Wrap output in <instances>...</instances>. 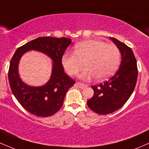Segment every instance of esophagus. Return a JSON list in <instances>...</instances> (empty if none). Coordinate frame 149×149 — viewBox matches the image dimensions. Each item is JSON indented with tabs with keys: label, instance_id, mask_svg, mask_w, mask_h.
I'll list each match as a JSON object with an SVG mask.
<instances>
[{
	"label": "esophagus",
	"instance_id": "34e87169",
	"mask_svg": "<svg viewBox=\"0 0 149 149\" xmlns=\"http://www.w3.org/2000/svg\"><path fill=\"white\" fill-rule=\"evenodd\" d=\"M76 85L80 89H84L88 87V85H87L86 84H84V83H76Z\"/></svg>",
	"mask_w": 149,
	"mask_h": 149
}]
</instances>
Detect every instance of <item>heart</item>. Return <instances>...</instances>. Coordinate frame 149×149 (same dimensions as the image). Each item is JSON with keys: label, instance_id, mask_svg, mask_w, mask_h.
Here are the masks:
<instances>
[{"label": "heart", "instance_id": "1", "mask_svg": "<svg viewBox=\"0 0 149 149\" xmlns=\"http://www.w3.org/2000/svg\"><path fill=\"white\" fill-rule=\"evenodd\" d=\"M120 52L116 45L106 43L100 40H88L75 46L74 53H65L61 57V64L70 76H76L84 67L80 74L83 79L96 77L103 80L111 76L118 68Z\"/></svg>", "mask_w": 149, "mask_h": 149}]
</instances>
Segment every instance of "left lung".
<instances>
[{"label":"left lung","instance_id":"obj_1","mask_svg":"<svg viewBox=\"0 0 149 149\" xmlns=\"http://www.w3.org/2000/svg\"><path fill=\"white\" fill-rule=\"evenodd\" d=\"M121 53L120 65L117 72L107 81L94 85V95L87 104L100 115L111 113L120 109L129 100L136 86L138 76L136 58L130 47L110 37Z\"/></svg>","mask_w":149,"mask_h":149}]
</instances>
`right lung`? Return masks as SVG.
I'll return each mask as SVG.
<instances>
[{
    "label": "right lung",
    "instance_id": "add662e5",
    "mask_svg": "<svg viewBox=\"0 0 149 149\" xmlns=\"http://www.w3.org/2000/svg\"><path fill=\"white\" fill-rule=\"evenodd\" d=\"M68 38L40 37L27 42L15 51L10 61L8 80L12 92L24 109L38 117L54 115L62 107L66 93L75 84L74 80L64 72L61 57L70 44ZM30 50L44 53L53 61L49 82L39 87L26 85L20 78L18 62L21 56Z\"/></svg>",
    "mask_w": 149,
    "mask_h": 149
}]
</instances>
